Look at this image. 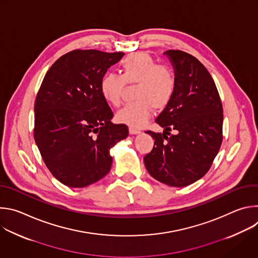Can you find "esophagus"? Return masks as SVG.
<instances>
[{
    "label": "esophagus",
    "mask_w": 258,
    "mask_h": 258,
    "mask_svg": "<svg viewBox=\"0 0 258 258\" xmlns=\"http://www.w3.org/2000/svg\"><path fill=\"white\" fill-rule=\"evenodd\" d=\"M141 131L138 130V128H135V127H130V134L131 135H137V134H140Z\"/></svg>",
    "instance_id": "34e87169"
}]
</instances>
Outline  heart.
<instances>
[{
    "instance_id": "obj_1",
    "label": "heart",
    "mask_w": 258,
    "mask_h": 258,
    "mask_svg": "<svg viewBox=\"0 0 258 258\" xmlns=\"http://www.w3.org/2000/svg\"><path fill=\"white\" fill-rule=\"evenodd\" d=\"M120 75L106 73L100 80V93L110 105L121 103L126 85H137L133 103L125 105L116 119L131 127H142L152 116L154 108L162 110L173 99L177 89V75L173 67L158 62L149 54L139 52L120 62Z\"/></svg>"
}]
</instances>
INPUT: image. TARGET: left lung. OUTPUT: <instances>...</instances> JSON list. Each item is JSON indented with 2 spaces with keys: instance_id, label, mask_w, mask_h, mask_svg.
<instances>
[{
  "instance_id": "left-lung-1",
  "label": "left lung",
  "mask_w": 258,
  "mask_h": 258,
  "mask_svg": "<svg viewBox=\"0 0 258 258\" xmlns=\"http://www.w3.org/2000/svg\"><path fill=\"white\" fill-rule=\"evenodd\" d=\"M177 75L176 93L155 119L163 134L147 131L153 149L144 157L151 176L171 187H186L209 170L223 142V104L213 79L194 56L164 53ZM175 131L174 135L170 132Z\"/></svg>"
}]
</instances>
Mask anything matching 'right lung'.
<instances>
[{
    "label": "right lung",
    "instance_id": "obj_1",
    "mask_svg": "<svg viewBox=\"0 0 258 258\" xmlns=\"http://www.w3.org/2000/svg\"><path fill=\"white\" fill-rule=\"evenodd\" d=\"M122 52L73 50L47 71L34 103L33 137L43 160L63 185L84 188L111 168L109 150L128 135L114 124L100 80Z\"/></svg>",
    "mask_w": 258,
    "mask_h": 258
}]
</instances>
